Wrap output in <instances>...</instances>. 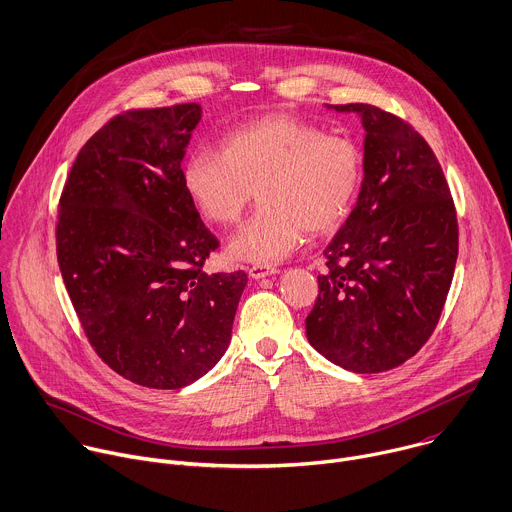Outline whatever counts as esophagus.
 <instances>
[{
  "instance_id": "34e87169",
  "label": "esophagus",
  "mask_w": 512,
  "mask_h": 512,
  "mask_svg": "<svg viewBox=\"0 0 512 512\" xmlns=\"http://www.w3.org/2000/svg\"><path fill=\"white\" fill-rule=\"evenodd\" d=\"M247 273L253 277V279H263V277H269V275H275L279 273L277 267H271V265H263V263H257V265H251L247 267Z\"/></svg>"
}]
</instances>
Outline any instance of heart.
I'll return each mask as SVG.
<instances>
[{
  "label": "heart",
  "instance_id": "1",
  "mask_svg": "<svg viewBox=\"0 0 512 512\" xmlns=\"http://www.w3.org/2000/svg\"><path fill=\"white\" fill-rule=\"evenodd\" d=\"M364 158L346 136L287 114H267L231 130L221 152L195 150L183 166V189L215 225H233L257 191L261 207L229 241V257L275 263L303 239L327 233L350 213Z\"/></svg>",
  "mask_w": 512,
  "mask_h": 512
}]
</instances>
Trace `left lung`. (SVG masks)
<instances>
[{
  "instance_id": "left-lung-1",
  "label": "left lung",
  "mask_w": 512,
  "mask_h": 512,
  "mask_svg": "<svg viewBox=\"0 0 512 512\" xmlns=\"http://www.w3.org/2000/svg\"><path fill=\"white\" fill-rule=\"evenodd\" d=\"M358 203L323 251L325 273L305 317L309 344L356 374L402 366L440 319L458 257V221L442 166L414 126L372 104Z\"/></svg>"
}]
</instances>
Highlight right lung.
<instances>
[{
  "label": "right lung",
  "mask_w": 512,
  "mask_h": 512,
  "mask_svg": "<svg viewBox=\"0 0 512 512\" xmlns=\"http://www.w3.org/2000/svg\"><path fill=\"white\" fill-rule=\"evenodd\" d=\"M195 102L126 110L78 152L56 253L94 352L122 378L177 390L225 354L247 273H205L219 247L183 189Z\"/></svg>",
  "instance_id": "1"
}]
</instances>
